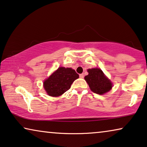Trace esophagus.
<instances>
[{"instance_id":"34e87169","label":"esophagus","mask_w":147,"mask_h":147,"mask_svg":"<svg viewBox=\"0 0 147 147\" xmlns=\"http://www.w3.org/2000/svg\"><path fill=\"white\" fill-rule=\"evenodd\" d=\"M79 76H80V78H84V74H80V75H79Z\"/></svg>"}]
</instances>
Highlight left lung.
I'll return each mask as SVG.
<instances>
[{
  "label": "left lung",
  "instance_id": "1",
  "mask_svg": "<svg viewBox=\"0 0 147 147\" xmlns=\"http://www.w3.org/2000/svg\"><path fill=\"white\" fill-rule=\"evenodd\" d=\"M88 74L84 76L90 90L94 93L104 94L111 90L113 84L110 80L105 75L102 70L98 68L87 70Z\"/></svg>",
  "mask_w": 147,
  "mask_h": 147
}]
</instances>
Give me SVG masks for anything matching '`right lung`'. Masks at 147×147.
Here are the masks:
<instances>
[{"instance_id": "obj_1", "label": "right lung", "mask_w": 147, "mask_h": 147, "mask_svg": "<svg viewBox=\"0 0 147 147\" xmlns=\"http://www.w3.org/2000/svg\"><path fill=\"white\" fill-rule=\"evenodd\" d=\"M79 75L71 68L59 67L43 82V86L49 96L57 97L71 88Z\"/></svg>"}]
</instances>
